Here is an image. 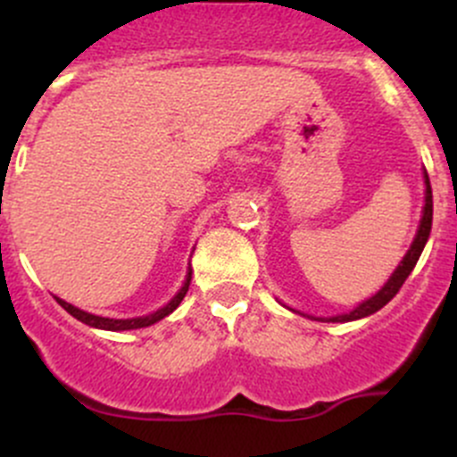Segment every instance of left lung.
Here are the masks:
<instances>
[{"label": "left lung", "instance_id": "obj_1", "mask_svg": "<svg viewBox=\"0 0 457 457\" xmlns=\"http://www.w3.org/2000/svg\"><path fill=\"white\" fill-rule=\"evenodd\" d=\"M424 185H427V194H424V212H422V220H420L418 234H415L413 245H411V250L406 252V256L402 259V263L397 265V270L393 272V277L384 283V287L378 292V295L370 296V299H366L364 303H360L355 310H351V312L337 314V317H317V321H355V319L369 317V314L382 310L384 305H386L388 301H391L393 296L400 292V287L404 286V281L409 278V274L413 272L415 263H418L420 254H422L424 245H427V241H428V234H431L433 192H431V180H428L427 171H424Z\"/></svg>", "mask_w": 457, "mask_h": 457}]
</instances>
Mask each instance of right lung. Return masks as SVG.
Returning a JSON list of instances; mask_svg holds the SVG:
<instances>
[{"label":"right lung","mask_w":457,"mask_h":457,"mask_svg":"<svg viewBox=\"0 0 457 457\" xmlns=\"http://www.w3.org/2000/svg\"><path fill=\"white\" fill-rule=\"evenodd\" d=\"M189 281H192V270L187 272V278H185L183 287L179 290V295L174 296V299L170 301V303L165 305V308L156 310V312L147 314V317H136V319H109V317H97V314H91V312H84V310L75 308V305L66 303V301H62L60 296H55L57 303L62 305V308L66 310V312L71 314V317H75L78 321L87 323V326L91 328H102V330H136V328H147L152 326V323L161 321V319H165L167 314L174 312L176 308L180 305V301H183V296L187 295L189 290Z\"/></svg>","instance_id":"obj_1"}]
</instances>
